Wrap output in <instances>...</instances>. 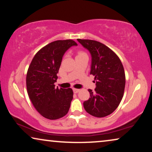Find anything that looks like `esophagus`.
<instances>
[{"label": "esophagus", "mask_w": 152, "mask_h": 152, "mask_svg": "<svg viewBox=\"0 0 152 152\" xmlns=\"http://www.w3.org/2000/svg\"><path fill=\"white\" fill-rule=\"evenodd\" d=\"M72 91H73L74 93H77V92H80V89H76V88H73L72 89Z\"/></svg>", "instance_id": "obj_1"}]
</instances>
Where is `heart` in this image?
<instances>
[{
  "label": "heart",
  "instance_id": "b5f03b06",
  "mask_svg": "<svg viewBox=\"0 0 152 152\" xmlns=\"http://www.w3.org/2000/svg\"><path fill=\"white\" fill-rule=\"evenodd\" d=\"M83 54H86V53H83V52H79L77 56H80V55H83Z\"/></svg>",
  "mask_w": 152,
  "mask_h": 152
}]
</instances>
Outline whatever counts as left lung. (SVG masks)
I'll use <instances>...</instances> for the list:
<instances>
[{"label": "left lung", "instance_id": "obj_1", "mask_svg": "<svg viewBox=\"0 0 152 152\" xmlns=\"http://www.w3.org/2000/svg\"><path fill=\"white\" fill-rule=\"evenodd\" d=\"M91 55L90 73L94 76V91L89 89L90 98L83 102L88 113L104 117L117 108L124 93L125 75L120 59L105 45L91 39H77Z\"/></svg>", "mask_w": 152, "mask_h": 152}]
</instances>
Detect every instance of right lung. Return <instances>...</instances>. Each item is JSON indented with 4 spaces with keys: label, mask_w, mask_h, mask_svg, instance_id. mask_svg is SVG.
<instances>
[{
    "label": "right lung",
    "mask_w": 152,
    "mask_h": 152,
    "mask_svg": "<svg viewBox=\"0 0 152 152\" xmlns=\"http://www.w3.org/2000/svg\"><path fill=\"white\" fill-rule=\"evenodd\" d=\"M77 46L72 39L49 43L35 55L28 69L26 83L29 99L44 117L56 120L69 110L73 92L71 88H55L61 60L66 51Z\"/></svg>",
    "instance_id": "right-lung-1"
}]
</instances>
